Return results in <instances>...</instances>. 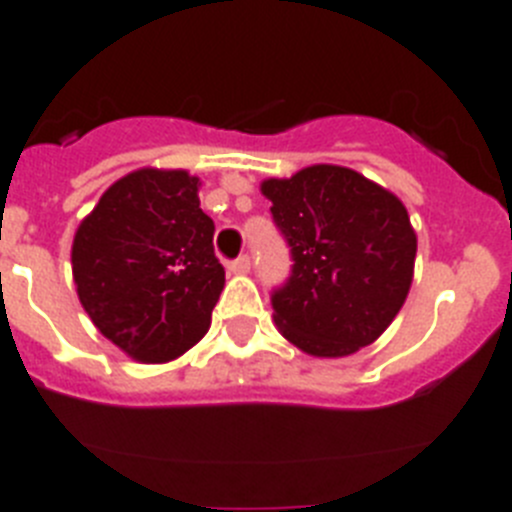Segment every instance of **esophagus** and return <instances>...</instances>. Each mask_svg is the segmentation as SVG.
Returning <instances> with one entry per match:
<instances>
[{"mask_svg":"<svg viewBox=\"0 0 512 512\" xmlns=\"http://www.w3.org/2000/svg\"><path fill=\"white\" fill-rule=\"evenodd\" d=\"M226 268H229V273H234V275H244V273H250L252 262H250V257H247V255H239L237 260H231Z\"/></svg>","mask_w":512,"mask_h":512,"instance_id":"1","label":"esophagus"}]
</instances>
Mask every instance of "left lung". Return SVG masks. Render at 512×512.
I'll return each mask as SVG.
<instances>
[{"label":"left lung","mask_w":512,"mask_h":512,"mask_svg":"<svg viewBox=\"0 0 512 512\" xmlns=\"http://www.w3.org/2000/svg\"><path fill=\"white\" fill-rule=\"evenodd\" d=\"M260 190L293 260L270 296L281 335L317 358L371 345L412 286L417 237L402 201L337 164L270 177Z\"/></svg>","instance_id":"obj_1"}]
</instances>
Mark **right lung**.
<instances>
[{"label": "right lung", "mask_w": 512, "mask_h": 512, "mask_svg": "<svg viewBox=\"0 0 512 512\" xmlns=\"http://www.w3.org/2000/svg\"><path fill=\"white\" fill-rule=\"evenodd\" d=\"M198 188L185 170L144 167L113 182L74 234L79 301L133 361H175L211 327L224 268Z\"/></svg>", "instance_id": "1"}]
</instances>
